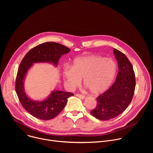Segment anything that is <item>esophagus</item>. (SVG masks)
<instances>
[{"mask_svg":"<svg viewBox=\"0 0 153 153\" xmlns=\"http://www.w3.org/2000/svg\"><path fill=\"white\" fill-rule=\"evenodd\" d=\"M76 96L77 97H78L79 98H80V99H85V96H83V95H82V94H76Z\"/></svg>","mask_w":153,"mask_h":153,"instance_id":"esophagus-1","label":"esophagus"}]
</instances>
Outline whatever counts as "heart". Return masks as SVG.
I'll list each match as a JSON object with an SVG mask.
<instances>
[{
    "label": "heart",
    "instance_id": "b5f03b06",
    "mask_svg": "<svg viewBox=\"0 0 153 153\" xmlns=\"http://www.w3.org/2000/svg\"><path fill=\"white\" fill-rule=\"evenodd\" d=\"M117 65L114 60L91 54L75 59L71 67L63 71L65 82L74 88L83 79V83L90 92L98 94L110 86L116 76Z\"/></svg>",
    "mask_w": 153,
    "mask_h": 153
}]
</instances>
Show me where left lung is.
<instances>
[{"instance_id": "1", "label": "left lung", "mask_w": 153, "mask_h": 153, "mask_svg": "<svg viewBox=\"0 0 153 153\" xmlns=\"http://www.w3.org/2000/svg\"><path fill=\"white\" fill-rule=\"evenodd\" d=\"M119 72L115 82L110 88L98 96L97 106L90 111L101 120H108L122 113L133 99L136 86L135 74L131 63L121 51L114 48Z\"/></svg>"}]
</instances>
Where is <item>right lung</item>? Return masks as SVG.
I'll use <instances>...</instances> for the list:
<instances>
[{
	"label": "right lung",
	"instance_id": "obj_1",
	"mask_svg": "<svg viewBox=\"0 0 153 153\" xmlns=\"http://www.w3.org/2000/svg\"><path fill=\"white\" fill-rule=\"evenodd\" d=\"M70 51L68 48L60 43L47 42L31 49L21 61L16 79V91L22 105L34 117L45 120L54 118L63 110L67 103V99L74 94L56 90L43 101L31 100L25 94L24 86V80L28 70L34 63L49 62L57 66L62 55Z\"/></svg>",
	"mask_w": 153,
	"mask_h": 153
}]
</instances>
